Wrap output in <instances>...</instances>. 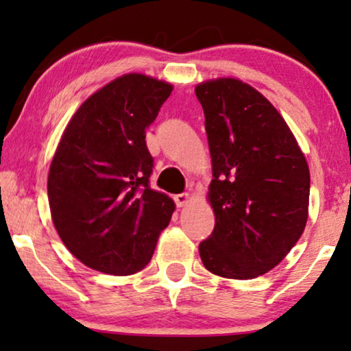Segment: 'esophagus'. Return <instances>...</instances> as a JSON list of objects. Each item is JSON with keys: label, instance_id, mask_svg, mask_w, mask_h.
Here are the masks:
<instances>
[{"label": "esophagus", "instance_id": "obj_1", "mask_svg": "<svg viewBox=\"0 0 351 351\" xmlns=\"http://www.w3.org/2000/svg\"><path fill=\"white\" fill-rule=\"evenodd\" d=\"M173 199H175L176 206H184V205H187V202H189L191 195L187 194V192H182V194H176Z\"/></svg>", "mask_w": 351, "mask_h": 351}]
</instances>
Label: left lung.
<instances>
[{"label": "left lung", "mask_w": 351, "mask_h": 351, "mask_svg": "<svg viewBox=\"0 0 351 351\" xmlns=\"http://www.w3.org/2000/svg\"><path fill=\"white\" fill-rule=\"evenodd\" d=\"M213 165L215 229L199 245L205 269L251 280L278 265L302 235L310 171L289 127L267 98L239 79L195 87Z\"/></svg>", "instance_id": "left-lung-1"}]
</instances>
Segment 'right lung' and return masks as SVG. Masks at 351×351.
Returning a JSON list of instances; mask_svg holds the SVG:
<instances>
[{
  "instance_id": "right-lung-1",
  "label": "right lung",
  "mask_w": 351,
  "mask_h": 351,
  "mask_svg": "<svg viewBox=\"0 0 351 351\" xmlns=\"http://www.w3.org/2000/svg\"><path fill=\"white\" fill-rule=\"evenodd\" d=\"M170 84L124 75L88 97L71 117L47 180L53 226L70 253L103 274L146 267L175 204L152 191L146 128Z\"/></svg>"
}]
</instances>
